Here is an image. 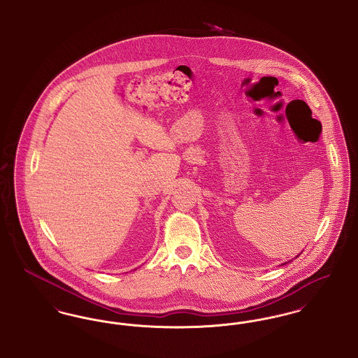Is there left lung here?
Listing matches in <instances>:
<instances>
[{"label":"left lung","mask_w":358,"mask_h":358,"mask_svg":"<svg viewBox=\"0 0 358 358\" xmlns=\"http://www.w3.org/2000/svg\"><path fill=\"white\" fill-rule=\"evenodd\" d=\"M285 264H286V263H285Z\"/></svg>","instance_id":"obj_1"}]
</instances>
